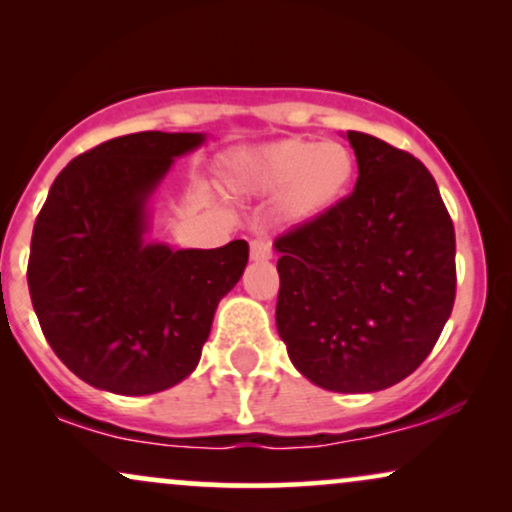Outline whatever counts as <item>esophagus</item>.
<instances>
[{"label":"esophagus","instance_id":"obj_1","mask_svg":"<svg viewBox=\"0 0 512 512\" xmlns=\"http://www.w3.org/2000/svg\"><path fill=\"white\" fill-rule=\"evenodd\" d=\"M250 260L252 262H267L272 260V243L267 238H255L250 243Z\"/></svg>","mask_w":512,"mask_h":512}]
</instances>
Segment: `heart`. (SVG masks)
<instances>
[{
    "instance_id": "heart-1",
    "label": "heart",
    "mask_w": 512,
    "mask_h": 512,
    "mask_svg": "<svg viewBox=\"0 0 512 512\" xmlns=\"http://www.w3.org/2000/svg\"><path fill=\"white\" fill-rule=\"evenodd\" d=\"M356 156L342 142L289 137L243 151L228 163L233 190L250 197H279V211L291 223H310L330 214L349 195Z\"/></svg>"
}]
</instances>
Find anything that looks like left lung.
<instances>
[{"label": "left lung", "instance_id": "8db88e82", "mask_svg": "<svg viewBox=\"0 0 512 512\" xmlns=\"http://www.w3.org/2000/svg\"><path fill=\"white\" fill-rule=\"evenodd\" d=\"M354 192L274 240L276 330L298 373L378 392L424 363L455 303V228L419 158L363 132Z\"/></svg>", "mask_w": 512, "mask_h": 512}]
</instances>
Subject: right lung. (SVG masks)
<instances>
[{
	"instance_id": "1",
	"label": "right lung",
	"mask_w": 512,
	"mask_h": 512,
	"mask_svg": "<svg viewBox=\"0 0 512 512\" xmlns=\"http://www.w3.org/2000/svg\"><path fill=\"white\" fill-rule=\"evenodd\" d=\"M199 132H137L76 156L33 226L28 291L52 351L88 385L154 395L197 368L216 305L245 272L248 243H149V199Z\"/></svg>"
}]
</instances>
